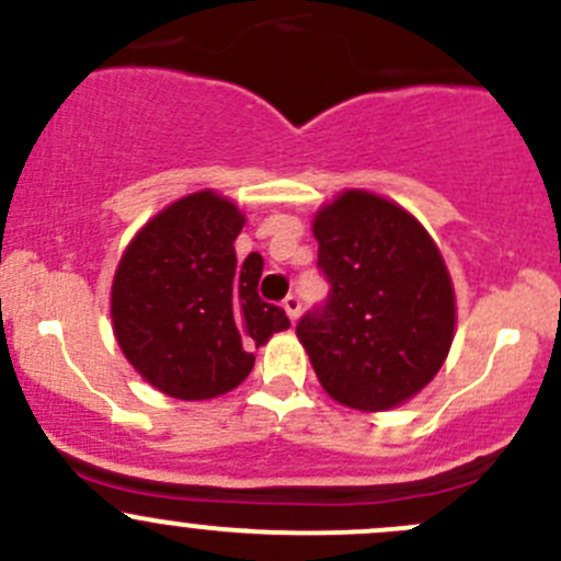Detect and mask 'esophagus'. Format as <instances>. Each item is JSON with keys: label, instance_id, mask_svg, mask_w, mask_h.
<instances>
[{"label": "esophagus", "instance_id": "34e87169", "mask_svg": "<svg viewBox=\"0 0 561 561\" xmlns=\"http://www.w3.org/2000/svg\"><path fill=\"white\" fill-rule=\"evenodd\" d=\"M282 307H285V312H287V317H290V322H296L298 317H301V298L298 296H287L285 301H282Z\"/></svg>", "mask_w": 561, "mask_h": 561}]
</instances>
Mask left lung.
I'll list each match as a JSON object with an SVG mask.
<instances>
[{
  "instance_id": "1",
  "label": "left lung",
  "mask_w": 561,
  "mask_h": 561,
  "mask_svg": "<svg viewBox=\"0 0 561 561\" xmlns=\"http://www.w3.org/2000/svg\"><path fill=\"white\" fill-rule=\"evenodd\" d=\"M317 265L331 282L296 333L333 401L382 412L421 393L456 336V293L439 247L407 208L344 190L314 214Z\"/></svg>"
}]
</instances>
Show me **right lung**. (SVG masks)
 Listing matches in <instances>:
<instances>
[{"label": "right lung", "instance_id": "obj_1", "mask_svg": "<svg viewBox=\"0 0 561 561\" xmlns=\"http://www.w3.org/2000/svg\"><path fill=\"white\" fill-rule=\"evenodd\" d=\"M247 217L214 190L192 192L133 236L111 285L113 336L149 386L206 401L247 380L254 347L290 320L257 296L263 257L241 268L233 241Z\"/></svg>", "mask_w": 561, "mask_h": 561}]
</instances>
